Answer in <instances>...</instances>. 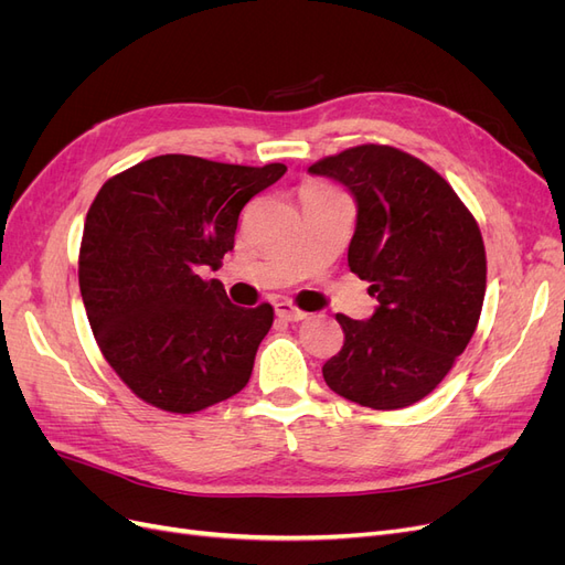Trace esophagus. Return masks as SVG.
Wrapping results in <instances>:
<instances>
[{
  "mask_svg": "<svg viewBox=\"0 0 565 565\" xmlns=\"http://www.w3.org/2000/svg\"><path fill=\"white\" fill-rule=\"evenodd\" d=\"M273 309H276V316H278V318H282V320H287V322H299V320L306 318V313L299 311L297 306H292L289 301H282V299L273 303Z\"/></svg>",
  "mask_w": 565,
  "mask_h": 565,
  "instance_id": "34e87169",
  "label": "esophagus"
}]
</instances>
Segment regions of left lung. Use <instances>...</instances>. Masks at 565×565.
<instances>
[{"instance_id":"1","label":"left lung","mask_w":565,"mask_h":565,"mask_svg":"<svg viewBox=\"0 0 565 565\" xmlns=\"http://www.w3.org/2000/svg\"><path fill=\"white\" fill-rule=\"evenodd\" d=\"M353 195L349 268L370 282L367 320L337 316L344 347L322 365L341 398L372 409L422 401L467 349L486 297L476 218L429 164L391 146H355L309 167Z\"/></svg>"}]
</instances>
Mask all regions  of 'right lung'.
I'll return each mask as SVG.
<instances>
[{
    "label": "right lung",
    "mask_w": 565,
    "mask_h": 565,
    "mask_svg": "<svg viewBox=\"0 0 565 565\" xmlns=\"http://www.w3.org/2000/svg\"><path fill=\"white\" fill-rule=\"evenodd\" d=\"M287 167L158 156L108 179L84 221L79 292L110 367L136 396L191 415L235 396L273 306L231 303L216 270L245 204Z\"/></svg>",
    "instance_id": "1"
}]
</instances>
